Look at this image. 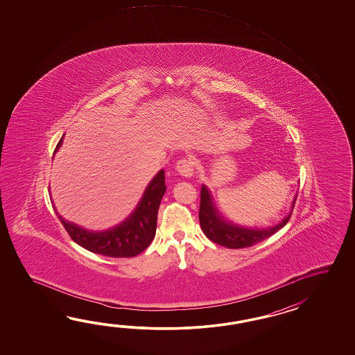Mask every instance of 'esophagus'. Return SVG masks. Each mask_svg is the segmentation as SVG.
I'll use <instances>...</instances> for the list:
<instances>
[{
  "instance_id": "obj_1",
  "label": "esophagus",
  "mask_w": 355,
  "mask_h": 355,
  "mask_svg": "<svg viewBox=\"0 0 355 355\" xmlns=\"http://www.w3.org/2000/svg\"><path fill=\"white\" fill-rule=\"evenodd\" d=\"M176 170L182 176H190L194 170V162L189 159H179L176 162Z\"/></svg>"
}]
</instances>
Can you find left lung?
Wrapping results in <instances>:
<instances>
[{"label":"left lung","instance_id":"obj_1","mask_svg":"<svg viewBox=\"0 0 355 355\" xmlns=\"http://www.w3.org/2000/svg\"><path fill=\"white\" fill-rule=\"evenodd\" d=\"M295 203V199L293 207ZM291 214H288V217L283 219L279 225L266 228V230H254V228L237 226L227 222L226 219L222 218V216H219L208 189L202 187L200 190V205H199L200 227L211 241L228 249H243V248H250L255 243L264 241L277 231H279L282 227L287 225L288 220L291 218Z\"/></svg>","mask_w":355,"mask_h":355}]
</instances>
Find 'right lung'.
<instances>
[{
    "instance_id": "1",
    "label": "right lung",
    "mask_w": 355,
    "mask_h": 355,
    "mask_svg": "<svg viewBox=\"0 0 355 355\" xmlns=\"http://www.w3.org/2000/svg\"><path fill=\"white\" fill-rule=\"evenodd\" d=\"M62 144H57L55 151ZM166 191L165 171L159 170L150 181L135 211L121 223L105 231H89L62 218L63 227L73 241L94 254L109 257H133L150 246L157 226V211L161 199Z\"/></svg>"
}]
</instances>
